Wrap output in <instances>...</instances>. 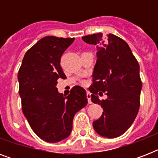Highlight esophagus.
Listing matches in <instances>:
<instances>
[{"label":"esophagus","instance_id":"34e87169","mask_svg":"<svg viewBox=\"0 0 158 158\" xmlns=\"http://www.w3.org/2000/svg\"><path fill=\"white\" fill-rule=\"evenodd\" d=\"M87 98H88V102H89V104L92 103V101H91V94L89 93V92H87Z\"/></svg>","mask_w":158,"mask_h":158}]
</instances>
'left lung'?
I'll use <instances>...</instances> for the list:
<instances>
[{
    "instance_id": "8db88e82",
    "label": "left lung",
    "mask_w": 158,
    "mask_h": 158,
    "mask_svg": "<svg viewBox=\"0 0 158 158\" xmlns=\"http://www.w3.org/2000/svg\"><path fill=\"white\" fill-rule=\"evenodd\" d=\"M82 39L96 45L98 50L89 89L92 102L101 105L103 112L93 123L94 130L103 137H119L132 125L139 109L142 81L139 62L127 43L114 34L94 33ZM102 92L108 96L106 100L96 96Z\"/></svg>"
}]
</instances>
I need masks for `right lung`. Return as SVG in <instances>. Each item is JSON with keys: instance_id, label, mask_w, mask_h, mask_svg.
Segmentation results:
<instances>
[{"instance_id": "obj_1", "label": "right lung", "mask_w": 158, "mask_h": 158, "mask_svg": "<svg viewBox=\"0 0 158 158\" xmlns=\"http://www.w3.org/2000/svg\"><path fill=\"white\" fill-rule=\"evenodd\" d=\"M74 38L47 36L28 50L18 72L22 110L33 132L43 140L56 143L72 130L77 111L88 103L86 91L75 86L64 97L57 90V79L66 76L60 57Z\"/></svg>"}]
</instances>
